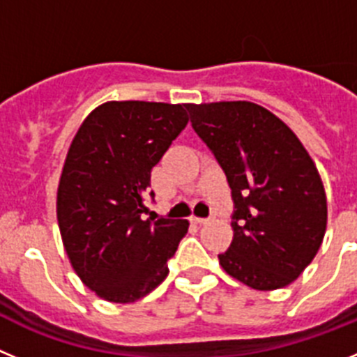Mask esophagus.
<instances>
[{"label": "esophagus", "instance_id": "obj_1", "mask_svg": "<svg viewBox=\"0 0 357 357\" xmlns=\"http://www.w3.org/2000/svg\"><path fill=\"white\" fill-rule=\"evenodd\" d=\"M190 220H192V222H195V224H208V222H210V218H201V217H192Z\"/></svg>", "mask_w": 357, "mask_h": 357}]
</instances>
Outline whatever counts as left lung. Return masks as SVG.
<instances>
[{
    "instance_id": "1",
    "label": "left lung",
    "mask_w": 357,
    "mask_h": 357,
    "mask_svg": "<svg viewBox=\"0 0 357 357\" xmlns=\"http://www.w3.org/2000/svg\"><path fill=\"white\" fill-rule=\"evenodd\" d=\"M185 107L226 172L234 202L233 242L218 263L255 290L287 287L313 261L326 234L327 199L317 165L297 135L256 102Z\"/></svg>"
}]
</instances>
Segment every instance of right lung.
<instances>
[{"label":"right lung","instance_id":"add662e5","mask_svg":"<svg viewBox=\"0 0 357 357\" xmlns=\"http://www.w3.org/2000/svg\"><path fill=\"white\" fill-rule=\"evenodd\" d=\"M186 123L185 105L108 101L70 142L56 192L60 234L78 278L108 303L155 290L188 231V220L142 215L151 171Z\"/></svg>","mask_w":357,"mask_h":357}]
</instances>
